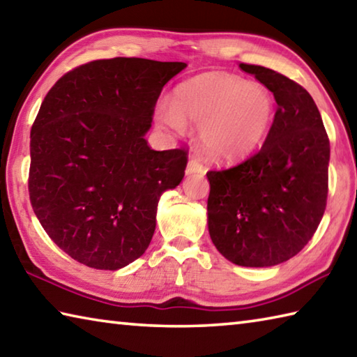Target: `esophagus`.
Segmentation results:
<instances>
[{"instance_id":"esophagus-1","label":"esophagus","mask_w":357,"mask_h":357,"mask_svg":"<svg viewBox=\"0 0 357 357\" xmlns=\"http://www.w3.org/2000/svg\"><path fill=\"white\" fill-rule=\"evenodd\" d=\"M204 171V165L200 163V160L196 157H191L190 161H188L186 166V174H197Z\"/></svg>"}]
</instances>
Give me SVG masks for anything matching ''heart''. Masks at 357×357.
Wrapping results in <instances>:
<instances>
[{
  "mask_svg": "<svg viewBox=\"0 0 357 357\" xmlns=\"http://www.w3.org/2000/svg\"><path fill=\"white\" fill-rule=\"evenodd\" d=\"M266 86L222 73H206L181 84L172 107H160L158 119L174 130L200 126V144L218 160H239L264 141L273 118Z\"/></svg>",
  "mask_w": 357,
  "mask_h": 357,
  "instance_id": "1",
  "label": "heart"
}]
</instances>
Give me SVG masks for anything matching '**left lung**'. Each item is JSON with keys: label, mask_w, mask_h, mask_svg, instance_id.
<instances>
[{"label": "left lung", "mask_w": 357, "mask_h": 357, "mask_svg": "<svg viewBox=\"0 0 357 357\" xmlns=\"http://www.w3.org/2000/svg\"><path fill=\"white\" fill-rule=\"evenodd\" d=\"M239 68L273 93L264 144L242 163L208 171V230L228 261L271 267L295 257L314 236L328 199L329 138L311 95L259 65Z\"/></svg>", "instance_id": "1"}]
</instances>
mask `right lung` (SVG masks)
Returning a JSON list of instances; mask_svg holds the SVG:
<instances>
[{
	"label": "right lung",
	"instance_id": "add662e5",
	"mask_svg": "<svg viewBox=\"0 0 357 357\" xmlns=\"http://www.w3.org/2000/svg\"><path fill=\"white\" fill-rule=\"evenodd\" d=\"M185 66L93 60L45 96L31 129L29 199L48 236L80 264L118 271L149 247L158 199L183 178L188 151H153L144 135L161 90Z\"/></svg>",
	"mask_w": 357,
	"mask_h": 357
}]
</instances>
